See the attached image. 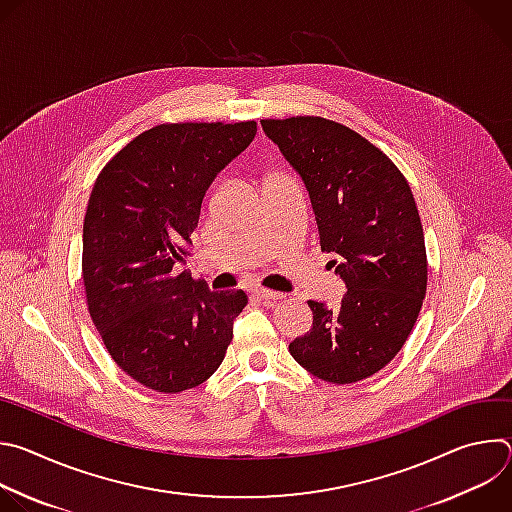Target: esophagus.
<instances>
[{"mask_svg":"<svg viewBox=\"0 0 512 512\" xmlns=\"http://www.w3.org/2000/svg\"><path fill=\"white\" fill-rule=\"evenodd\" d=\"M253 296H257V298L263 300V302H277V300H283V294H279V291L265 289V287H255V289H253Z\"/></svg>","mask_w":512,"mask_h":512,"instance_id":"34e87169","label":"esophagus"}]
</instances>
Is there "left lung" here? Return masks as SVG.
I'll use <instances>...</instances> for the list:
<instances>
[{"label": "left lung", "mask_w": 512, "mask_h": 512, "mask_svg": "<svg viewBox=\"0 0 512 512\" xmlns=\"http://www.w3.org/2000/svg\"><path fill=\"white\" fill-rule=\"evenodd\" d=\"M265 135L312 202L322 251L342 277L338 310L310 300L314 322L289 344L314 377L348 385L379 373L405 344L427 287L423 227L399 168L369 139L324 117L263 119Z\"/></svg>", "instance_id": "1"}]
</instances>
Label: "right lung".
<instances>
[{
	"mask_svg": "<svg viewBox=\"0 0 512 512\" xmlns=\"http://www.w3.org/2000/svg\"><path fill=\"white\" fill-rule=\"evenodd\" d=\"M255 133V121L162 123L129 141L93 186L83 225L87 306L111 358L143 387H198L227 354L245 291H212L174 265L192 245L208 186Z\"/></svg>",
	"mask_w": 512,
	"mask_h": 512,
	"instance_id": "obj_1",
	"label": "right lung"
}]
</instances>
